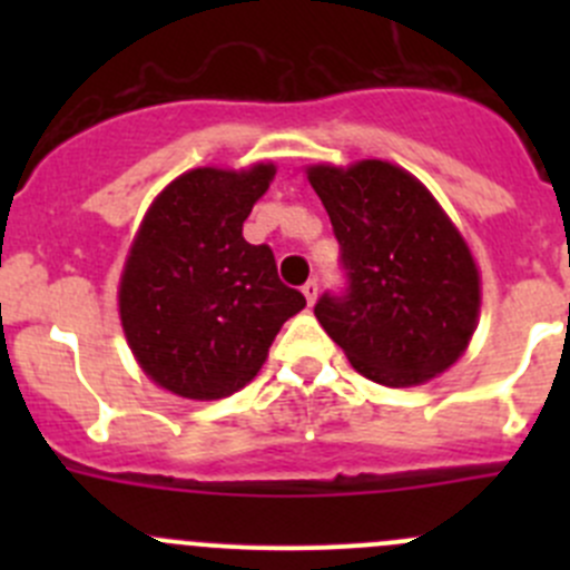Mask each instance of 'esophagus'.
Here are the masks:
<instances>
[{
  "instance_id": "1",
  "label": "esophagus",
  "mask_w": 570,
  "mask_h": 570,
  "mask_svg": "<svg viewBox=\"0 0 570 570\" xmlns=\"http://www.w3.org/2000/svg\"><path fill=\"white\" fill-rule=\"evenodd\" d=\"M303 295H306L308 306H314V301H317V295H320V281L317 278H308L306 284H303Z\"/></svg>"
}]
</instances>
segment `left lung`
<instances>
[{
	"label": "left lung",
	"mask_w": 570,
	"mask_h": 570,
	"mask_svg": "<svg viewBox=\"0 0 570 570\" xmlns=\"http://www.w3.org/2000/svg\"><path fill=\"white\" fill-rule=\"evenodd\" d=\"M338 243L344 286L314 314L350 364L383 386H416L455 364L480 312L474 258L411 174L366 159L308 170Z\"/></svg>",
	"instance_id": "left-lung-1"
}]
</instances>
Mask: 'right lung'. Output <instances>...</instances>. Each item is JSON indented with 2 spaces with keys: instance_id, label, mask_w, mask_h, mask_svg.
<instances>
[{
  "instance_id": "1",
  "label": "right lung",
  "mask_w": 570,
  "mask_h": 570,
  "mask_svg": "<svg viewBox=\"0 0 570 570\" xmlns=\"http://www.w3.org/2000/svg\"><path fill=\"white\" fill-rule=\"evenodd\" d=\"M273 165L178 176L148 209L120 278L126 338L163 389L220 400L253 381L306 297L278 278L269 245L243 237Z\"/></svg>"
}]
</instances>
